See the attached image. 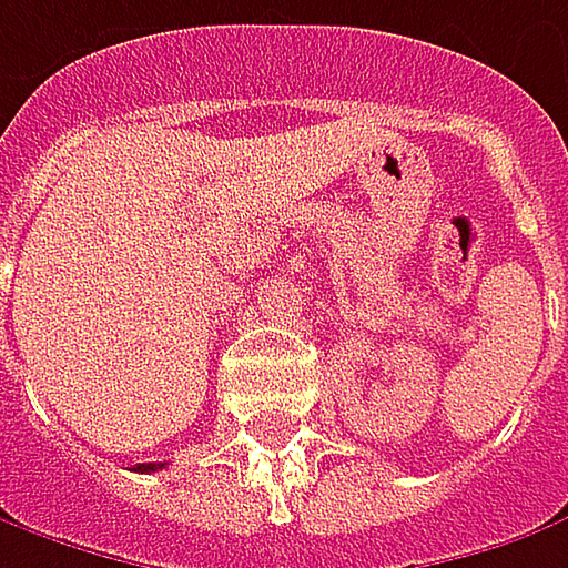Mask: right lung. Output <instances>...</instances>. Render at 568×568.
<instances>
[{
  "label": "right lung",
  "mask_w": 568,
  "mask_h": 568,
  "mask_svg": "<svg viewBox=\"0 0 568 568\" xmlns=\"http://www.w3.org/2000/svg\"><path fill=\"white\" fill-rule=\"evenodd\" d=\"M164 464H139L136 470H142V474H152V470H161Z\"/></svg>",
  "instance_id": "right-lung-1"
}]
</instances>
